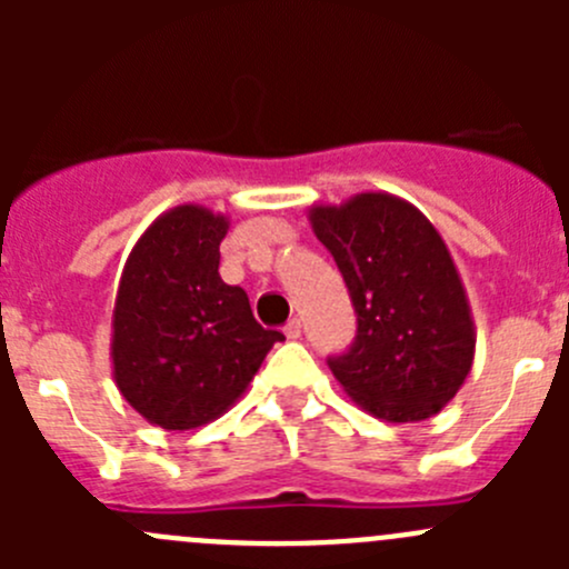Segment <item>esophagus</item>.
Here are the masks:
<instances>
[{
    "mask_svg": "<svg viewBox=\"0 0 569 569\" xmlns=\"http://www.w3.org/2000/svg\"><path fill=\"white\" fill-rule=\"evenodd\" d=\"M283 332H286V338H289V341H297V338L302 336V325H300V319H291L289 325L283 327Z\"/></svg>",
    "mask_w": 569,
    "mask_h": 569,
    "instance_id": "1",
    "label": "esophagus"
}]
</instances>
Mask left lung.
<instances>
[{"mask_svg":"<svg viewBox=\"0 0 569 569\" xmlns=\"http://www.w3.org/2000/svg\"><path fill=\"white\" fill-rule=\"evenodd\" d=\"M336 258L358 338L332 375L360 410L391 423L438 416L470 375L476 327L457 263L438 228L391 192H358L308 209Z\"/></svg>","mask_w":569,"mask_h":569,"instance_id":"obj_1","label":"left lung"}]
</instances>
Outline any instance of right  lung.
<instances>
[{
  "instance_id": "obj_1",
  "label": "right lung",
  "mask_w": 569,
  "mask_h": 569,
  "mask_svg": "<svg viewBox=\"0 0 569 569\" xmlns=\"http://www.w3.org/2000/svg\"><path fill=\"white\" fill-rule=\"evenodd\" d=\"M231 220L198 203L159 214L120 272L112 377L120 396L162 429H198L231 410L283 332L263 330L239 286L222 283Z\"/></svg>"
}]
</instances>
